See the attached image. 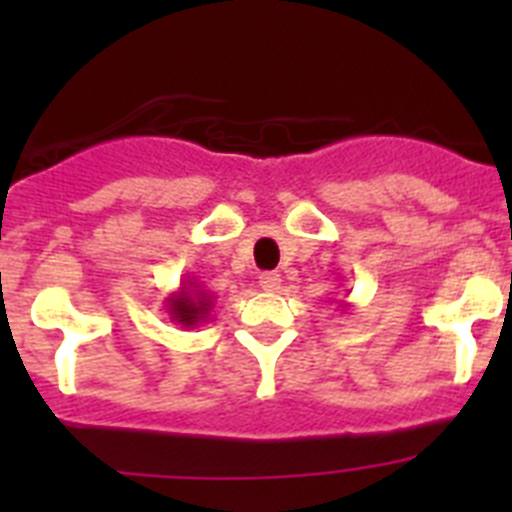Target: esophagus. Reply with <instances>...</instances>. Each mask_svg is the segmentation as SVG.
I'll return each mask as SVG.
<instances>
[{"instance_id": "esophagus-1", "label": "esophagus", "mask_w": 512, "mask_h": 512, "mask_svg": "<svg viewBox=\"0 0 512 512\" xmlns=\"http://www.w3.org/2000/svg\"><path fill=\"white\" fill-rule=\"evenodd\" d=\"M279 284H282V277L274 274V271H264V274L259 277V287L264 289V292H277Z\"/></svg>"}]
</instances>
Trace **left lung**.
Here are the masks:
<instances>
[{
  "label": "left lung",
  "instance_id": "obj_1",
  "mask_svg": "<svg viewBox=\"0 0 512 512\" xmlns=\"http://www.w3.org/2000/svg\"><path fill=\"white\" fill-rule=\"evenodd\" d=\"M341 307H348V302H341Z\"/></svg>",
  "mask_w": 512,
  "mask_h": 512
}]
</instances>
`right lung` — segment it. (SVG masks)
<instances>
[{"label":"right lung","mask_w":512,"mask_h":512,"mask_svg":"<svg viewBox=\"0 0 512 512\" xmlns=\"http://www.w3.org/2000/svg\"><path fill=\"white\" fill-rule=\"evenodd\" d=\"M212 307H215V297L192 274L184 277L182 287L164 300V310L169 312L171 323L182 325V328H197L200 323H205Z\"/></svg>","instance_id":"1"}]
</instances>
